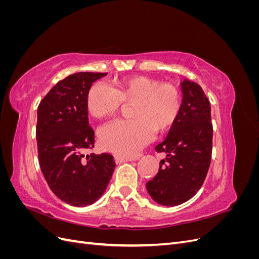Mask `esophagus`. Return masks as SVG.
<instances>
[{
	"label": "esophagus",
	"instance_id": "esophagus-1",
	"mask_svg": "<svg viewBox=\"0 0 259 259\" xmlns=\"http://www.w3.org/2000/svg\"><path fill=\"white\" fill-rule=\"evenodd\" d=\"M114 161H115L116 164H121V163H124V162L132 161V159L125 158V156H121V155H115V156H114Z\"/></svg>",
	"mask_w": 259,
	"mask_h": 259
}]
</instances>
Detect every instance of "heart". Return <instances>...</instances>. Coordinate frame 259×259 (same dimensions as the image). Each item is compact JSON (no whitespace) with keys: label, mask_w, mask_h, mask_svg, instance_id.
<instances>
[{"label":"heart","mask_w":259,"mask_h":259,"mask_svg":"<svg viewBox=\"0 0 259 259\" xmlns=\"http://www.w3.org/2000/svg\"><path fill=\"white\" fill-rule=\"evenodd\" d=\"M122 103L132 104L130 120H116L99 131L105 150L123 156H134L152 140L155 130L164 132L176 121L180 109L178 91L151 77L131 76L116 82L113 89L94 83L86 98L91 115L97 119L111 116Z\"/></svg>","instance_id":"b5f03b06"}]
</instances>
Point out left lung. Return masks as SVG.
<instances>
[{"label": "left lung", "instance_id": "1", "mask_svg": "<svg viewBox=\"0 0 259 259\" xmlns=\"http://www.w3.org/2000/svg\"><path fill=\"white\" fill-rule=\"evenodd\" d=\"M183 100L176 121L164 142L155 147L166 154L158 174L146 184L154 202L176 206L199 191L210 164L213 125L210 106L202 88L195 82L180 83Z\"/></svg>", "mask_w": 259, "mask_h": 259}]
</instances>
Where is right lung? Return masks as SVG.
<instances>
[{"mask_svg":"<svg viewBox=\"0 0 259 259\" xmlns=\"http://www.w3.org/2000/svg\"><path fill=\"white\" fill-rule=\"evenodd\" d=\"M107 73L77 72L59 81L37 108L38 162L51 190L72 206H88L103 195L115 168L108 153L85 155L95 137L86 98Z\"/></svg>","mask_w":259,"mask_h":259,"instance_id":"obj_1","label":"right lung"}]
</instances>
